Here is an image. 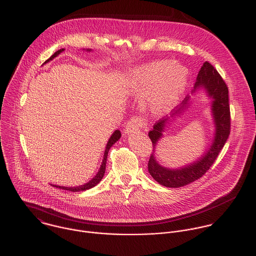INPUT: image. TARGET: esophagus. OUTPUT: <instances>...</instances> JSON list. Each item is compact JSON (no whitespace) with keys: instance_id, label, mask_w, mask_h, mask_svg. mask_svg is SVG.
<instances>
[{"instance_id":"34e87169","label":"esophagus","mask_w":256,"mask_h":256,"mask_svg":"<svg viewBox=\"0 0 256 256\" xmlns=\"http://www.w3.org/2000/svg\"><path fill=\"white\" fill-rule=\"evenodd\" d=\"M147 127V121L141 116H133L127 122L125 127V133H131Z\"/></svg>"}]
</instances>
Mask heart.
Listing matches in <instances>:
<instances>
[{
    "label": "heart",
    "mask_w": 256,
    "mask_h": 256,
    "mask_svg": "<svg viewBox=\"0 0 256 256\" xmlns=\"http://www.w3.org/2000/svg\"><path fill=\"white\" fill-rule=\"evenodd\" d=\"M134 80L138 93L151 91L147 108L152 114L160 115L180 100L188 84V70L180 64L156 60L136 68Z\"/></svg>",
    "instance_id": "obj_1"
}]
</instances>
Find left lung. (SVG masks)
<instances>
[{
  "label": "left lung",
  "mask_w": 256,
  "mask_h": 256,
  "mask_svg": "<svg viewBox=\"0 0 256 256\" xmlns=\"http://www.w3.org/2000/svg\"><path fill=\"white\" fill-rule=\"evenodd\" d=\"M202 86L206 88L208 96L214 98L212 110L216 124L214 140L212 147L202 158L178 170H170L160 166L155 160L154 153L151 154L148 162V170L155 180L162 186L168 188H180L202 178L212 166L230 136V110L228 103V87L218 70L208 62H206L200 68L196 78V82L194 84V89ZM188 100V97L186 96L182 102L180 107L172 113V117L180 114V110L186 106ZM168 120V117L160 119L154 124L153 130L149 132V138L152 141L154 152L158 140L162 137L165 123Z\"/></svg>",
  "instance_id": "obj_1"
}]
</instances>
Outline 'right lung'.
I'll return each mask as SVG.
<instances>
[{
	"label": "right lung",
	"instance_id": "right-lung-1",
	"mask_svg": "<svg viewBox=\"0 0 256 256\" xmlns=\"http://www.w3.org/2000/svg\"><path fill=\"white\" fill-rule=\"evenodd\" d=\"M64 48H62V50H56L46 62H50V60H52V58H54L56 56H58L62 52H64ZM120 137H121V133H120V131L119 130H116L113 134H112V136L110 137V139H109V141H108V143H107V146H106V149H105V153H104V159H103V162H102V164H101V167H100V170H98V172H97V174L90 180V182H88L87 184H84V186H74V188H68V186H56V188H62V190H70V192H78V190H88V188H93V186H95L101 180H102V178H103V176H104V172H105V168H106V160H107V155H108V151H109V149L111 148V146L116 142V141H118L119 139H120Z\"/></svg>",
	"mask_w": 256,
	"mask_h": 256
}]
</instances>
